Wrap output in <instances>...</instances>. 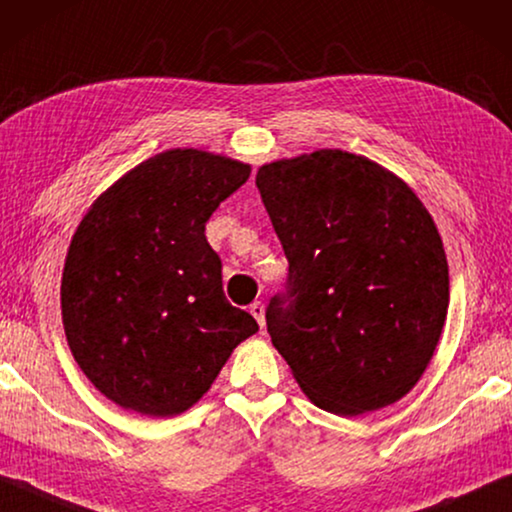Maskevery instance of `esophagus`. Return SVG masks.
I'll use <instances>...</instances> for the list:
<instances>
[{
    "mask_svg": "<svg viewBox=\"0 0 512 512\" xmlns=\"http://www.w3.org/2000/svg\"><path fill=\"white\" fill-rule=\"evenodd\" d=\"M250 315H253V317L257 319L259 326H264V305H262V303L255 301L253 305H250Z\"/></svg>",
    "mask_w": 512,
    "mask_h": 512,
    "instance_id": "esophagus-1",
    "label": "esophagus"
}]
</instances>
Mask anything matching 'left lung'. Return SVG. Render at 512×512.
<instances>
[{"label":"left lung","mask_w":512,"mask_h":512,"mask_svg":"<svg viewBox=\"0 0 512 512\" xmlns=\"http://www.w3.org/2000/svg\"><path fill=\"white\" fill-rule=\"evenodd\" d=\"M255 183L289 259L266 326L296 384L335 416L404 398L448 315L430 211L398 174L342 149L264 163Z\"/></svg>","instance_id":"left-lung-1"}]
</instances>
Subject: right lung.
Segmentation results:
<instances>
[{
	"label": "right lung",
	"mask_w": 512,
	"mask_h": 512,
	"mask_svg": "<svg viewBox=\"0 0 512 512\" xmlns=\"http://www.w3.org/2000/svg\"><path fill=\"white\" fill-rule=\"evenodd\" d=\"M250 165L167 149L96 197L61 273V322L75 363L105 398L142 416H177L209 391L259 326L225 299L204 236Z\"/></svg>",
	"instance_id": "add662e5"
}]
</instances>
